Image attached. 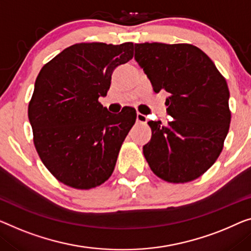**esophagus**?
I'll list each match as a JSON object with an SVG mask.
<instances>
[{
	"label": "esophagus",
	"mask_w": 251,
	"mask_h": 251,
	"mask_svg": "<svg viewBox=\"0 0 251 251\" xmlns=\"http://www.w3.org/2000/svg\"><path fill=\"white\" fill-rule=\"evenodd\" d=\"M147 121H148L147 116L143 115V114H141V113H137L136 114V122L137 123H142V124H145V123H147Z\"/></svg>",
	"instance_id": "esophagus-1"
}]
</instances>
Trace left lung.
<instances>
[{"instance_id": "left-lung-1", "label": "left lung", "mask_w": 251, "mask_h": 251, "mask_svg": "<svg viewBox=\"0 0 251 251\" xmlns=\"http://www.w3.org/2000/svg\"><path fill=\"white\" fill-rule=\"evenodd\" d=\"M135 59L155 92H168L173 122L149 121L143 153L153 174L173 184L201 177L218 160L231 122L229 88L212 59L190 44H135Z\"/></svg>"}]
</instances>
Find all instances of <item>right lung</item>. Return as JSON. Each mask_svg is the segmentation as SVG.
I'll use <instances>...</instances> for the list:
<instances>
[{
	"mask_svg": "<svg viewBox=\"0 0 251 251\" xmlns=\"http://www.w3.org/2000/svg\"><path fill=\"white\" fill-rule=\"evenodd\" d=\"M133 43H80L46 63L35 82L28 117L33 144L48 171L63 184L90 189L108 180L136 110L110 114L99 102L113 71L133 58Z\"/></svg>",
	"mask_w": 251,
	"mask_h": 251,
	"instance_id": "right-lung-1",
	"label": "right lung"
}]
</instances>
